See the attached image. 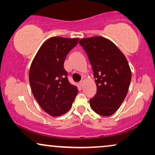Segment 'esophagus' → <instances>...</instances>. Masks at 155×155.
I'll return each mask as SVG.
<instances>
[{
	"label": "esophagus",
	"instance_id": "34e87169",
	"mask_svg": "<svg viewBox=\"0 0 155 155\" xmlns=\"http://www.w3.org/2000/svg\"><path fill=\"white\" fill-rule=\"evenodd\" d=\"M79 85L80 86V87H82V86H83V82H80V83H79Z\"/></svg>",
	"mask_w": 155,
	"mask_h": 155
}]
</instances>
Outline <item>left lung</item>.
I'll return each instance as SVG.
<instances>
[{"instance_id":"left-lung-1","label":"left lung","mask_w":155,"mask_h":155,"mask_svg":"<svg viewBox=\"0 0 155 155\" xmlns=\"http://www.w3.org/2000/svg\"><path fill=\"white\" fill-rule=\"evenodd\" d=\"M94 72L97 93L90 100L93 111L103 116L117 111L126 98L131 71L125 55L109 39L92 37L79 41Z\"/></svg>"}]
</instances>
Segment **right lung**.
Here are the masks:
<instances>
[{"label": "right lung", "instance_id": "obj_1", "mask_svg": "<svg viewBox=\"0 0 155 155\" xmlns=\"http://www.w3.org/2000/svg\"><path fill=\"white\" fill-rule=\"evenodd\" d=\"M78 41L79 38H49L31 64L29 80L32 94L41 109L52 116L68 111L78 94L77 87L69 82L63 64Z\"/></svg>", "mask_w": 155, "mask_h": 155}]
</instances>
